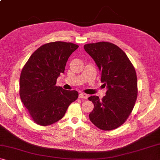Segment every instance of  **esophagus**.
Wrapping results in <instances>:
<instances>
[{
  "label": "esophagus",
  "instance_id": "1",
  "mask_svg": "<svg viewBox=\"0 0 160 160\" xmlns=\"http://www.w3.org/2000/svg\"><path fill=\"white\" fill-rule=\"evenodd\" d=\"M88 94H85V93H80L79 94V98L80 99H88Z\"/></svg>",
  "mask_w": 160,
  "mask_h": 160
}]
</instances>
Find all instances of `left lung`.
I'll return each mask as SVG.
<instances>
[{"label": "left lung", "mask_w": 160, "mask_h": 160, "mask_svg": "<svg viewBox=\"0 0 160 160\" xmlns=\"http://www.w3.org/2000/svg\"><path fill=\"white\" fill-rule=\"evenodd\" d=\"M101 72V82L107 91L102 99L88 98L94 104L89 117L94 126L111 131L122 125L131 114L138 96L137 75L125 52L110 42H101L84 46Z\"/></svg>", "instance_id": "left-lung-1"}]
</instances>
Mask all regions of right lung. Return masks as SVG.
Here are the masks:
<instances>
[{
    "mask_svg": "<svg viewBox=\"0 0 160 160\" xmlns=\"http://www.w3.org/2000/svg\"><path fill=\"white\" fill-rule=\"evenodd\" d=\"M78 45L55 42L45 44L32 54L22 70L20 97L35 123L48 126L63 117L69 105L78 99L75 90L56 85L67 61Z\"/></svg>",
    "mask_w": 160,
    "mask_h": 160,
    "instance_id": "add662e5",
    "label": "right lung"
}]
</instances>
